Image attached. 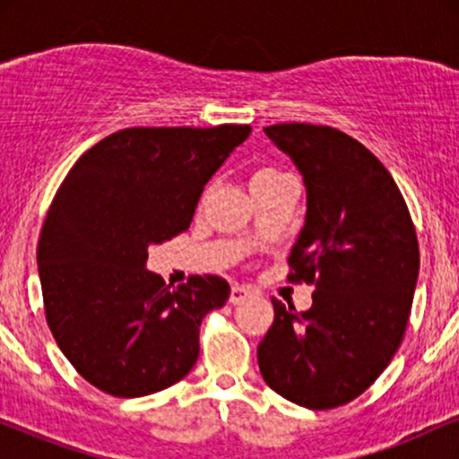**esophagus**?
Wrapping results in <instances>:
<instances>
[{
    "mask_svg": "<svg viewBox=\"0 0 459 459\" xmlns=\"http://www.w3.org/2000/svg\"><path fill=\"white\" fill-rule=\"evenodd\" d=\"M247 298H252V289L239 287V284H235V287L230 289L229 302L230 304H239V302H244V299H247Z\"/></svg>",
    "mask_w": 459,
    "mask_h": 459,
    "instance_id": "1",
    "label": "esophagus"
}]
</instances>
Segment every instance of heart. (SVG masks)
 I'll use <instances>...</instances> for the list:
<instances>
[{"label": "heart", "instance_id": "b5f03b06", "mask_svg": "<svg viewBox=\"0 0 459 459\" xmlns=\"http://www.w3.org/2000/svg\"><path fill=\"white\" fill-rule=\"evenodd\" d=\"M273 175H281V172H276V170H259V172H256L255 177H252V181H255V178H263V177H273Z\"/></svg>", "mask_w": 459, "mask_h": 459}]
</instances>
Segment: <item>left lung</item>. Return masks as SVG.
I'll return each mask as SVG.
<instances>
[{"instance_id":"obj_1","label":"left lung","mask_w":459,"mask_h":459,"mask_svg":"<svg viewBox=\"0 0 459 459\" xmlns=\"http://www.w3.org/2000/svg\"><path fill=\"white\" fill-rule=\"evenodd\" d=\"M307 183V222L289 255V281L315 284L298 313L272 298L273 324L259 343L263 380L310 410L350 403L382 376L408 328L419 239L384 163L325 125L265 127Z\"/></svg>"}]
</instances>
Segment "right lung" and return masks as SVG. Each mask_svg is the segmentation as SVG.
Wrapping results in <instances>:
<instances>
[{
	"instance_id": "add662e5",
	"label": "right lung",
	"mask_w": 459,
	"mask_h": 459,
	"mask_svg": "<svg viewBox=\"0 0 459 459\" xmlns=\"http://www.w3.org/2000/svg\"><path fill=\"white\" fill-rule=\"evenodd\" d=\"M250 125L131 127L88 149L57 187L39 237L45 317L75 371L114 397L172 386L198 360L224 278L170 289L146 272L149 246L189 229L207 181Z\"/></svg>"
}]
</instances>
